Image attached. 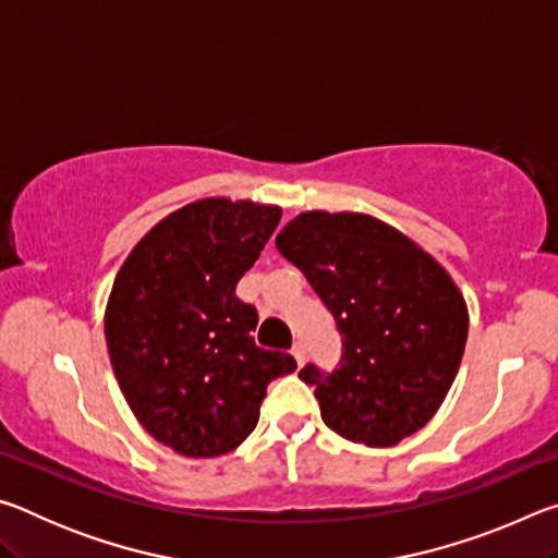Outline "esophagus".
Wrapping results in <instances>:
<instances>
[{
	"instance_id": "obj_1",
	"label": "esophagus",
	"mask_w": 558,
	"mask_h": 558,
	"mask_svg": "<svg viewBox=\"0 0 558 558\" xmlns=\"http://www.w3.org/2000/svg\"><path fill=\"white\" fill-rule=\"evenodd\" d=\"M292 356H295V362H298V366H302V364H305V359H307V354H305V344H302V342H298V344H292Z\"/></svg>"
}]
</instances>
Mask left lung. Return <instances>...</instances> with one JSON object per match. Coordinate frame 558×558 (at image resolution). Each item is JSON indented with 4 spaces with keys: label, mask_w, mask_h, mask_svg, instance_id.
Segmentation results:
<instances>
[{
    "label": "left lung",
    "mask_w": 558,
    "mask_h": 558,
    "mask_svg": "<svg viewBox=\"0 0 558 558\" xmlns=\"http://www.w3.org/2000/svg\"><path fill=\"white\" fill-rule=\"evenodd\" d=\"M276 248L335 315L342 364L300 379L315 386L339 436L391 448L446 401L468 342V305L440 263L393 226L354 211H302Z\"/></svg>",
    "instance_id": "8db88e82"
}]
</instances>
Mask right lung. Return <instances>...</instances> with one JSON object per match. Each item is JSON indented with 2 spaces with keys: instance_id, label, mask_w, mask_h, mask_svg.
Here are the masks:
<instances>
[{
  "instance_id": "add662e5",
  "label": "right lung",
  "mask_w": 558,
  "mask_h": 558,
  "mask_svg": "<svg viewBox=\"0 0 558 558\" xmlns=\"http://www.w3.org/2000/svg\"><path fill=\"white\" fill-rule=\"evenodd\" d=\"M280 216V206L251 199L192 202L140 239L112 282V372L143 428L179 456L239 448L268 384L298 369L288 352L253 342L258 313L235 298Z\"/></svg>"
}]
</instances>
